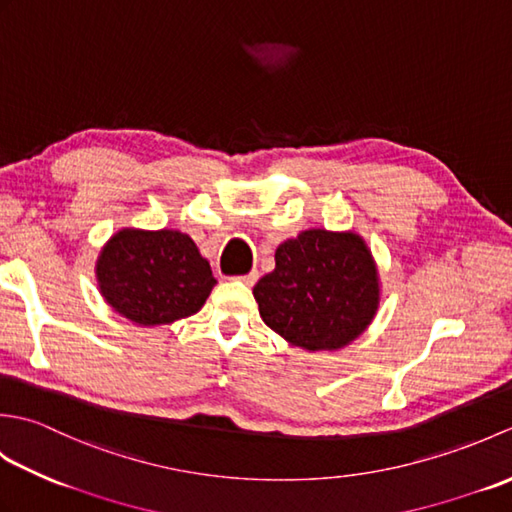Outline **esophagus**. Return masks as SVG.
<instances>
[{
    "instance_id": "1",
    "label": "esophagus",
    "mask_w": 512,
    "mask_h": 512,
    "mask_svg": "<svg viewBox=\"0 0 512 512\" xmlns=\"http://www.w3.org/2000/svg\"><path fill=\"white\" fill-rule=\"evenodd\" d=\"M237 279H239V281H244L246 286H253L255 281L259 279V273H257V270H250V273H246V275H239Z\"/></svg>"
}]
</instances>
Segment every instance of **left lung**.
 <instances>
[{"mask_svg": "<svg viewBox=\"0 0 512 512\" xmlns=\"http://www.w3.org/2000/svg\"><path fill=\"white\" fill-rule=\"evenodd\" d=\"M270 330L303 350H339L378 310L376 264L356 233L310 228L279 244L275 270L253 288Z\"/></svg>", "mask_w": 512, "mask_h": 512, "instance_id": "left-lung-1", "label": "left lung"}]
</instances>
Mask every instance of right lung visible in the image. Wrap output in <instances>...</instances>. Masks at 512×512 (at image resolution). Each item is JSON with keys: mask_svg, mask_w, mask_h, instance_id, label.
<instances>
[{"mask_svg": "<svg viewBox=\"0 0 512 512\" xmlns=\"http://www.w3.org/2000/svg\"><path fill=\"white\" fill-rule=\"evenodd\" d=\"M101 295L125 319L165 325L198 312L215 277L189 235L123 228L96 262Z\"/></svg>", "mask_w": 512, "mask_h": 512, "instance_id": "1", "label": "right lung"}]
</instances>
